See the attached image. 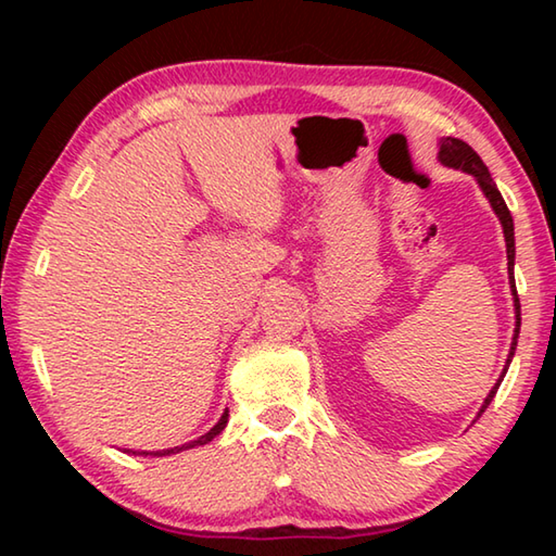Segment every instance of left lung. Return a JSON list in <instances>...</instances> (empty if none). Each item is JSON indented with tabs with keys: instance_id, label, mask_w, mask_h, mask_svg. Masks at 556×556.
Segmentation results:
<instances>
[{
	"instance_id": "8db88e82",
	"label": "left lung",
	"mask_w": 556,
	"mask_h": 556,
	"mask_svg": "<svg viewBox=\"0 0 556 556\" xmlns=\"http://www.w3.org/2000/svg\"><path fill=\"white\" fill-rule=\"evenodd\" d=\"M439 159H441V164H446V166H451V168H460V172L473 174V176H476V181H478V186L483 188L485 199L491 201L495 215H497V218H501V223H503L505 244H507V275H510V285H513V294H515V314H517L515 338H513V345H510V355H507V365H510L513 355H515L517 336H520V299H517V289H515V271H513V267H515V228H513V215H510V211H507V205H505V201H503V195H501V191H497V186H495V181L491 178V172H488V166L483 164V159L478 156V154L473 152V149H470V147L464 142V139H454V137L441 139ZM505 372H507V368L503 370L501 380L495 382V388L491 390V394H488V397H485L481 412H478V417H481V414L485 412L488 404L493 402L495 392H497V388H501V382H503V378H505Z\"/></svg>"
}]
</instances>
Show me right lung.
Segmentation results:
<instances>
[{
	"instance_id": "right-lung-1",
	"label": "right lung",
	"mask_w": 556,
	"mask_h": 556,
	"mask_svg": "<svg viewBox=\"0 0 556 556\" xmlns=\"http://www.w3.org/2000/svg\"><path fill=\"white\" fill-rule=\"evenodd\" d=\"M225 425H228V412H223V417L218 419V425H215V427L208 431V434H203L201 439H195V441H188V444H184V446H174V448H166V451H129V448H127V454H137V456H168V454H178V451H186V448L208 444V441H213L215 437L220 434V431L225 429Z\"/></svg>"
}]
</instances>
